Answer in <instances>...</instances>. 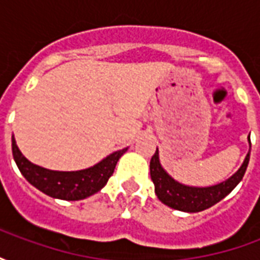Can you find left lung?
Instances as JSON below:
<instances>
[{"label": "left lung", "instance_id": "8db88e82", "mask_svg": "<svg viewBox=\"0 0 260 260\" xmlns=\"http://www.w3.org/2000/svg\"><path fill=\"white\" fill-rule=\"evenodd\" d=\"M248 142L251 146L249 138H248ZM249 153H251V149L240 170L234 175H231L229 180L212 186H189L181 184L178 181H175L171 175H169V173L160 164L158 150L156 149V153L153 154L150 160V177L154 184V192L164 205L173 207L175 210L188 213L202 212L221 201L240 184L249 163Z\"/></svg>", "mask_w": 260, "mask_h": 260}]
</instances>
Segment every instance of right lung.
<instances>
[{
	"label": "right lung",
	"instance_id": "add662e5",
	"mask_svg": "<svg viewBox=\"0 0 260 260\" xmlns=\"http://www.w3.org/2000/svg\"><path fill=\"white\" fill-rule=\"evenodd\" d=\"M126 150L128 147L111 153L110 156L103 158L100 163L86 170L54 171L30 163L20 153L12 136V154L22 175L43 193L62 201H80L100 191L107 184L108 178L113 175L117 161Z\"/></svg>",
	"mask_w": 260,
	"mask_h": 260
}]
</instances>
